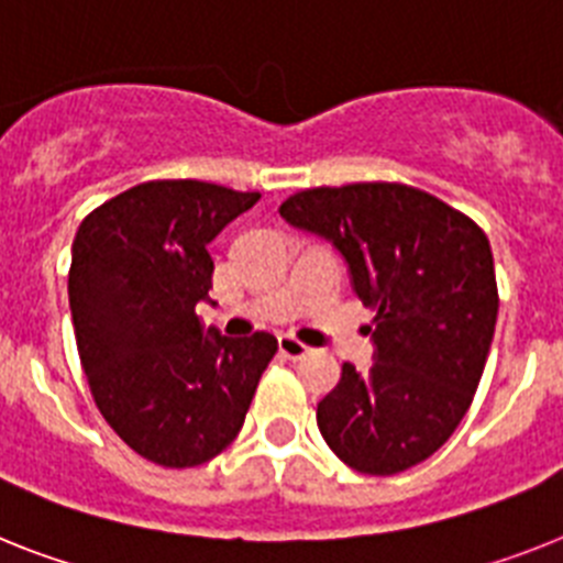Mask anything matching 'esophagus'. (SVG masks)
I'll use <instances>...</instances> for the list:
<instances>
[{
    "instance_id": "34e87169",
    "label": "esophagus",
    "mask_w": 563,
    "mask_h": 563,
    "mask_svg": "<svg viewBox=\"0 0 563 563\" xmlns=\"http://www.w3.org/2000/svg\"><path fill=\"white\" fill-rule=\"evenodd\" d=\"M311 349L306 346V343H300L297 338H291V334H283L280 338V354L283 357H289V361H300V357H306Z\"/></svg>"
}]
</instances>
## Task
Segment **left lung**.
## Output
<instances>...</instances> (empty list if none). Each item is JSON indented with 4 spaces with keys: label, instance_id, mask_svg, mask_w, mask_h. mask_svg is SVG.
Returning <instances> with one entry per match:
<instances>
[{
    "label": "left lung",
    "instance_id": "obj_1",
    "mask_svg": "<svg viewBox=\"0 0 563 563\" xmlns=\"http://www.w3.org/2000/svg\"><path fill=\"white\" fill-rule=\"evenodd\" d=\"M280 214L338 245L375 311L377 361L363 375L343 363L318 404L323 441L363 475L427 461L464 420L495 334L498 283L484 229L404 183L306 188Z\"/></svg>",
    "mask_w": 563,
    "mask_h": 563
}]
</instances>
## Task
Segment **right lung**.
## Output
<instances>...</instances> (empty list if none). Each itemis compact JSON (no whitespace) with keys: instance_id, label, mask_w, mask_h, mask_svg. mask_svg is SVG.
Here are the masks:
<instances>
[{"instance_id":"add662e5","label":"right lung","mask_w":563,"mask_h":563,"mask_svg":"<svg viewBox=\"0 0 563 563\" xmlns=\"http://www.w3.org/2000/svg\"><path fill=\"white\" fill-rule=\"evenodd\" d=\"M257 191L148 179L85 217L70 249L68 300L79 363L108 427L168 470L200 466L243 429L277 338H202L209 243Z\"/></svg>"}]
</instances>
